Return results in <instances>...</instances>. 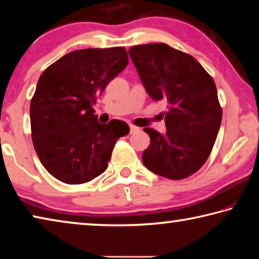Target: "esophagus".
<instances>
[{
	"instance_id": "1",
	"label": "esophagus",
	"mask_w": 259,
	"mask_h": 259,
	"mask_svg": "<svg viewBox=\"0 0 259 259\" xmlns=\"http://www.w3.org/2000/svg\"><path fill=\"white\" fill-rule=\"evenodd\" d=\"M129 128H130V134H134V133H136V131H138L137 126H135V125H133V124H130Z\"/></svg>"
}]
</instances>
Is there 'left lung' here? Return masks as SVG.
Masks as SVG:
<instances>
[{
  "mask_svg": "<svg viewBox=\"0 0 259 259\" xmlns=\"http://www.w3.org/2000/svg\"><path fill=\"white\" fill-rule=\"evenodd\" d=\"M129 56L148 96L169 105L165 134L144 129L151 143L143 163L164 178L190 177L207 161L222 123L216 84L198 60L165 43L135 46Z\"/></svg>",
  "mask_w": 259,
  "mask_h": 259,
  "instance_id": "1",
  "label": "left lung"
}]
</instances>
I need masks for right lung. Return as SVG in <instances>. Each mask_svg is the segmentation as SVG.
I'll list each match as a JSON object with an SVG mask.
<instances>
[{
  "label": "right lung",
  "mask_w": 259,
  "mask_h": 259,
  "mask_svg": "<svg viewBox=\"0 0 259 259\" xmlns=\"http://www.w3.org/2000/svg\"><path fill=\"white\" fill-rule=\"evenodd\" d=\"M128 65L123 47L69 52L38 78L30 102L34 148L48 172L66 184H83L108 166L116 140L129 134L123 121L98 122L93 105Z\"/></svg>",
  "instance_id": "1"
}]
</instances>
